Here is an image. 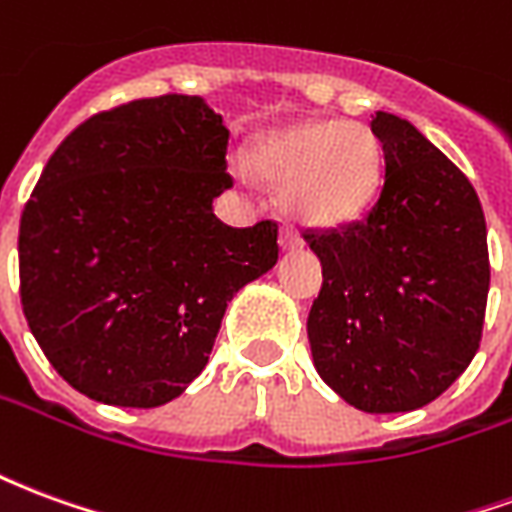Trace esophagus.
<instances>
[{
	"instance_id": "obj_1",
	"label": "esophagus",
	"mask_w": 512,
	"mask_h": 512,
	"mask_svg": "<svg viewBox=\"0 0 512 512\" xmlns=\"http://www.w3.org/2000/svg\"><path fill=\"white\" fill-rule=\"evenodd\" d=\"M279 246H282V249H288V252H293V249H301L304 241H301V235L296 233V230L282 227V233H279Z\"/></svg>"
}]
</instances>
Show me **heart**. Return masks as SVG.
<instances>
[{
    "instance_id": "1",
    "label": "heart",
    "mask_w": 512,
    "mask_h": 512,
    "mask_svg": "<svg viewBox=\"0 0 512 512\" xmlns=\"http://www.w3.org/2000/svg\"><path fill=\"white\" fill-rule=\"evenodd\" d=\"M249 161L277 186L288 216L318 230L356 222L384 175L378 136L351 120H301L266 131L249 147Z\"/></svg>"
}]
</instances>
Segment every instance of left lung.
<instances>
[{
  "instance_id": "left-lung-1",
  "label": "left lung",
  "mask_w": 512,
  "mask_h": 512,
  "mask_svg": "<svg viewBox=\"0 0 512 512\" xmlns=\"http://www.w3.org/2000/svg\"><path fill=\"white\" fill-rule=\"evenodd\" d=\"M384 186L365 222L307 233L323 285L307 334L318 376L367 414L428 406L480 348L488 238L477 191L408 120L376 112Z\"/></svg>"
}]
</instances>
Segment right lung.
<instances>
[{"label": "right lung", "instance_id": "add662e5", "mask_svg": "<svg viewBox=\"0 0 512 512\" xmlns=\"http://www.w3.org/2000/svg\"><path fill=\"white\" fill-rule=\"evenodd\" d=\"M230 131L161 95L65 136L21 213V304L51 367L106 406L156 408L208 365L227 301L279 257L277 224L230 227Z\"/></svg>", "mask_w": 512, "mask_h": 512}]
</instances>
